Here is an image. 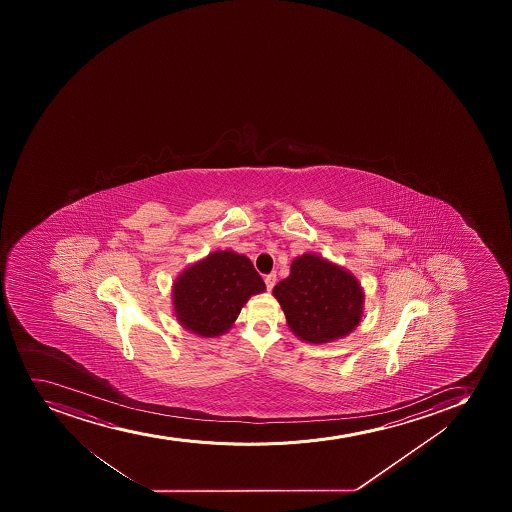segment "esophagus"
Wrapping results in <instances>:
<instances>
[{
    "instance_id": "1",
    "label": "esophagus",
    "mask_w": 512,
    "mask_h": 512,
    "mask_svg": "<svg viewBox=\"0 0 512 512\" xmlns=\"http://www.w3.org/2000/svg\"><path fill=\"white\" fill-rule=\"evenodd\" d=\"M275 282H277V275L269 274L265 277V285H267V290H269V292L274 289Z\"/></svg>"
}]
</instances>
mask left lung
Here are the masks:
<instances>
[{
    "mask_svg": "<svg viewBox=\"0 0 512 512\" xmlns=\"http://www.w3.org/2000/svg\"><path fill=\"white\" fill-rule=\"evenodd\" d=\"M289 329L309 344H327L355 330L364 315V289L350 270L307 252L274 287Z\"/></svg>",
    "mask_w": 512,
    "mask_h": 512,
    "instance_id": "8db88e82",
    "label": "left lung"
}]
</instances>
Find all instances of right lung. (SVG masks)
<instances>
[{"label": "right lung", "instance_id": "right-lung-1", "mask_svg": "<svg viewBox=\"0 0 512 512\" xmlns=\"http://www.w3.org/2000/svg\"><path fill=\"white\" fill-rule=\"evenodd\" d=\"M265 292L262 277L248 257L217 250L188 265L172 285L173 315L198 337H218L235 324L243 305Z\"/></svg>", "mask_w": 512, "mask_h": 512}]
</instances>
